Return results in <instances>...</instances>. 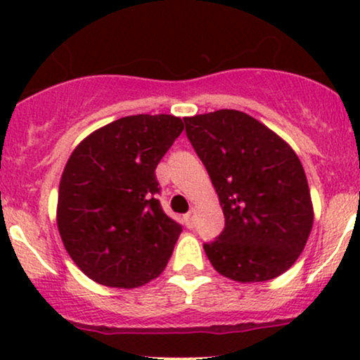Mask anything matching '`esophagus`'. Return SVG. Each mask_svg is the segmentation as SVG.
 <instances>
[{
	"label": "esophagus",
	"mask_w": 360,
	"mask_h": 360,
	"mask_svg": "<svg viewBox=\"0 0 360 360\" xmlns=\"http://www.w3.org/2000/svg\"><path fill=\"white\" fill-rule=\"evenodd\" d=\"M184 223H186L188 228H193L195 226V209H191L190 212L184 216Z\"/></svg>",
	"instance_id": "34e87169"
}]
</instances>
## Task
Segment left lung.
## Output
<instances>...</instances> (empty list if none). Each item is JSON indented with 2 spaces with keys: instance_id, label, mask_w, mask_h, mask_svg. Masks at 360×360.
<instances>
[{
  "instance_id": "left-lung-1",
  "label": "left lung",
  "mask_w": 360,
  "mask_h": 360,
  "mask_svg": "<svg viewBox=\"0 0 360 360\" xmlns=\"http://www.w3.org/2000/svg\"><path fill=\"white\" fill-rule=\"evenodd\" d=\"M184 123L224 214L223 233L203 245L214 270L242 284L285 274L314 226L297 155L244 111L217 110L186 116Z\"/></svg>"
}]
</instances>
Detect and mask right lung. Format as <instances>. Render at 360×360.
Returning a JSON list of instances; mask_svg holds the SVG:
<instances>
[{"instance_id": "obj_1", "label": "right lung", "mask_w": 360, "mask_h": 360, "mask_svg": "<svg viewBox=\"0 0 360 360\" xmlns=\"http://www.w3.org/2000/svg\"><path fill=\"white\" fill-rule=\"evenodd\" d=\"M184 123L134 115L85 137L64 167L57 228L76 266L97 284L134 289L167 266L181 226L162 210L155 169Z\"/></svg>"}]
</instances>
